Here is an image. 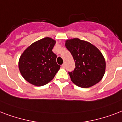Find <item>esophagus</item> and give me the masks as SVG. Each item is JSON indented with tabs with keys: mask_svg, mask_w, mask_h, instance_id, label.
Masks as SVG:
<instances>
[{
	"mask_svg": "<svg viewBox=\"0 0 122 122\" xmlns=\"http://www.w3.org/2000/svg\"><path fill=\"white\" fill-rule=\"evenodd\" d=\"M65 66H66V65H65V64H64H64H63L62 65V68H64V67H65Z\"/></svg>",
	"mask_w": 122,
	"mask_h": 122,
	"instance_id": "34e87169",
	"label": "esophagus"
}]
</instances>
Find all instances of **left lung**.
Masks as SVG:
<instances>
[{"label":"left lung","instance_id":"obj_1","mask_svg":"<svg viewBox=\"0 0 122 122\" xmlns=\"http://www.w3.org/2000/svg\"><path fill=\"white\" fill-rule=\"evenodd\" d=\"M66 47L75 62L76 67L69 74L76 85L89 88L102 80L105 73L106 62L97 47L78 38L66 40Z\"/></svg>","mask_w":122,"mask_h":122}]
</instances>
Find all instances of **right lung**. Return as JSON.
Segmentation results:
<instances>
[{"label": "right lung", "instance_id": "1", "mask_svg": "<svg viewBox=\"0 0 122 122\" xmlns=\"http://www.w3.org/2000/svg\"><path fill=\"white\" fill-rule=\"evenodd\" d=\"M56 41L45 37L34 42L21 55L18 67L26 81L37 86L51 81L60 69L56 55L52 51Z\"/></svg>", "mask_w": 122, "mask_h": 122}]
</instances>
